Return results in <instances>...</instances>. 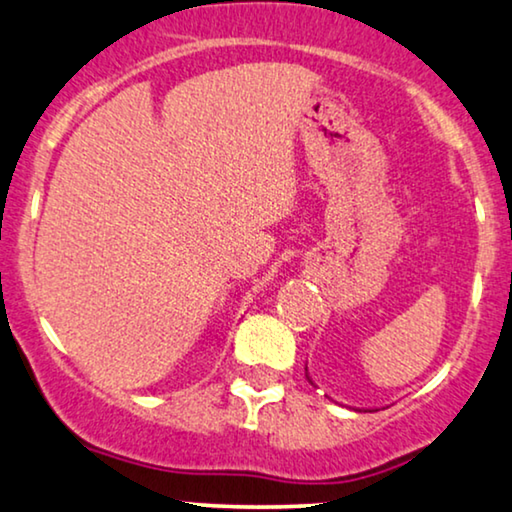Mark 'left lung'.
<instances>
[{
	"label": "left lung",
	"mask_w": 512,
	"mask_h": 512,
	"mask_svg": "<svg viewBox=\"0 0 512 512\" xmlns=\"http://www.w3.org/2000/svg\"><path fill=\"white\" fill-rule=\"evenodd\" d=\"M306 378H308V383H313V380H311V376H308V369H306Z\"/></svg>",
	"instance_id": "1"
}]
</instances>
